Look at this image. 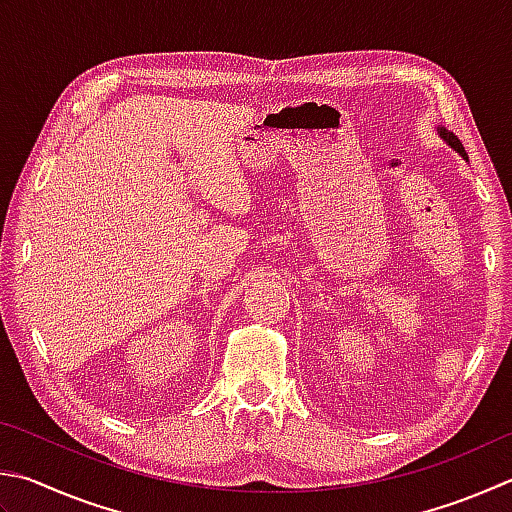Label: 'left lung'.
<instances>
[{"instance_id": "left-lung-1", "label": "left lung", "mask_w": 512, "mask_h": 512, "mask_svg": "<svg viewBox=\"0 0 512 512\" xmlns=\"http://www.w3.org/2000/svg\"><path fill=\"white\" fill-rule=\"evenodd\" d=\"M439 134H441V138H443L445 143L452 145L454 150H457L461 156H466V150H463V145H461V141H459L457 136H454L452 132H448V129H445V127H439ZM466 159H468V156H466Z\"/></svg>"}]
</instances>
